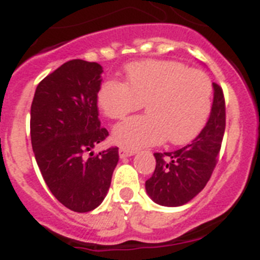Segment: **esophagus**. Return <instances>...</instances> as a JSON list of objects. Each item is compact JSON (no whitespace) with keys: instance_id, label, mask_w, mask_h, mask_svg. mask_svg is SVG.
Wrapping results in <instances>:
<instances>
[{"instance_id":"34e87169","label":"esophagus","mask_w":260,"mask_h":260,"mask_svg":"<svg viewBox=\"0 0 260 260\" xmlns=\"http://www.w3.org/2000/svg\"><path fill=\"white\" fill-rule=\"evenodd\" d=\"M119 157H128V156H133L137 151L132 150V148H126V147H119Z\"/></svg>"}]
</instances>
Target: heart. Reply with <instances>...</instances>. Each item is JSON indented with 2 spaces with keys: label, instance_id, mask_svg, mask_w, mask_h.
I'll return each instance as SVG.
<instances>
[{
  "label": "heart",
  "instance_id": "obj_1",
  "mask_svg": "<svg viewBox=\"0 0 260 260\" xmlns=\"http://www.w3.org/2000/svg\"><path fill=\"white\" fill-rule=\"evenodd\" d=\"M212 82L204 71L172 59H146L126 68V83L108 79L100 86L98 104L103 113L119 119L141 109L148 114L117 123L113 139L126 148H139L169 139L183 144L204 127L212 109Z\"/></svg>",
  "mask_w": 260,
  "mask_h": 260
}]
</instances>
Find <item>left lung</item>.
Instances as JSON below:
<instances>
[{"instance_id":"1","label":"left lung","mask_w":260,"mask_h":260,"mask_svg":"<svg viewBox=\"0 0 260 260\" xmlns=\"http://www.w3.org/2000/svg\"><path fill=\"white\" fill-rule=\"evenodd\" d=\"M210 118L198 137L172 152H155L156 168L146 181L147 194L161 206L177 207L191 201L210 181L217 164L225 132V99L222 88L213 83Z\"/></svg>"}]
</instances>
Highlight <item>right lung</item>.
Instances as JSON below:
<instances>
[{
	"mask_svg": "<svg viewBox=\"0 0 260 260\" xmlns=\"http://www.w3.org/2000/svg\"><path fill=\"white\" fill-rule=\"evenodd\" d=\"M102 73L98 62H65L38 84L31 105V143L41 176L74 212L104 201L119 158L118 147L91 152L109 135L99 119Z\"/></svg>",
	"mask_w": 260,
	"mask_h": 260,
	"instance_id": "obj_1",
	"label": "right lung"
}]
</instances>
